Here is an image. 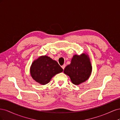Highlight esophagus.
Returning a JSON list of instances; mask_svg holds the SVG:
<instances>
[{
	"label": "esophagus",
	"instance_id": "obj_1",
	"mask_svg": "<svg viewBox=\"0 0 120 120\" xmlns=\"http://www.w3.org/2000/svg\"><path fill=\"white\" fill-rule=\"evenodd\" d=\"M66 64H64V65H63V66H61V68H63V70H64V68H65V67H66Z\"/></svg>",
	"mask_w": 120,
	"mask_h": 120
}]
</instances>
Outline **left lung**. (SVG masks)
<instances>
[{"mask_svg": "<svg viewBox=\"0 0 120 120\" xmlns=\"http://www.w3.org/2000/svg\"><path fill=\"white\" fill-rule=\"evenodd\" d=\"M64 72L70 77L75 85H78L85 82L92 72V66L88 56L85 54L75 55L71 64L65 68Z\"/></svg>", "mask_w": 120, "mask_h": 120, "instance_id": "8db88e82", "label": "left lung"}]
</instances>
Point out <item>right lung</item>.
<instances>
[{
  "mask_svg": "<svg viewBox=\"0 0 120 120\" xmlns=\"http://www.w3.org/2000/svg\"><path fill=\"white\" fill-rule=\"evenodd\" d=\"M63 71V69L56 60L46 56L38 57L30 68L32 78L41 85L47 84L54 75Z\"/></svg>",
  "mask_w": 120,
  "mask_h": 120,
  "instance_id": "right-lung-1",
  "label": "right lung"
}]
</instances>
